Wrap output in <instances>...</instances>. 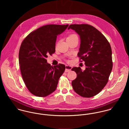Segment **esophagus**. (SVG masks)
<instances>
[{
	"label": "esophagus",
	"mask_w": 129,
	"mask_h": 129,
	"mask_svg": "<svg viewBox=\"0 0 129 129\" xmlns=\"http://www.w3.org/2000/svg\"><path fill=\"white\" fill-rule=\"evenodd\" d=\"M72 69V67L71 66H69V65H66V70H65V72L66 73H68L70 72L71 70Z\"/></svg>",
	"instance_id": "obj_1"
}]
</instances>
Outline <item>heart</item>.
Instances as JSON below:
<instances>
[{
    "instance_id": "b5f03b06",
    "label": "heart",
    "mask_w": 129,
    "mask_h": 129,
    "mask_svg": "<svg viewBox=\"0 0 129 129\" xmlns=\"http://www.w3.org/2000/svg\"><path fill=\"white\" fill-rule=\"evenodd\" d=\"M75 36H76V35H75V34H71V35H70L68 38H71V37H75Z\"/></svg>"
}]
</instances>
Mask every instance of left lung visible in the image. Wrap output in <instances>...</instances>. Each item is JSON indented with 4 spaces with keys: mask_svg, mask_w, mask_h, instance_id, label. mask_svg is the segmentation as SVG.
<instances>
[{
    "mask_svg": "<svg viewBox=\"0 0 129 129\" xmlns=\"http://www.w3.org/2000/svg\"><path fill=\"white\" fill-rule=\"evenodd\" d=\"M70 29L79 36L77 55L86 67L83 71L80 67L72 69L77 74L72 86L81 96L91 97L100 92L108 82L113 67L110 45L100 31L88 24H72Z\"/></svg>",
    "mask_w": 129,
    "mask_h": 129,
    "instance_id": "1",
    "label": "left lung"
}]
</instances>
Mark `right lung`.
Instances as JSON below:
<instances>
[{
  "label": "right lung",
  "instance_id": "add662e5",
  "mask_svg": "<svg viewBox=\"0 0 129 129\" xmlns=\"http://www.w3.org/2000/svg\"><path fill=\"white\" fill-rule=\"evenodd\" d=\"M69 25H47L30 33L22 42L19 62L23 79L29 91L38 97H45L54 92L66 66L53 67L47 62L48 55L55 53L57 36Z\"/></svg>",
  "mask_w": 129,
  "mask_h": 129
}]
</instances>
